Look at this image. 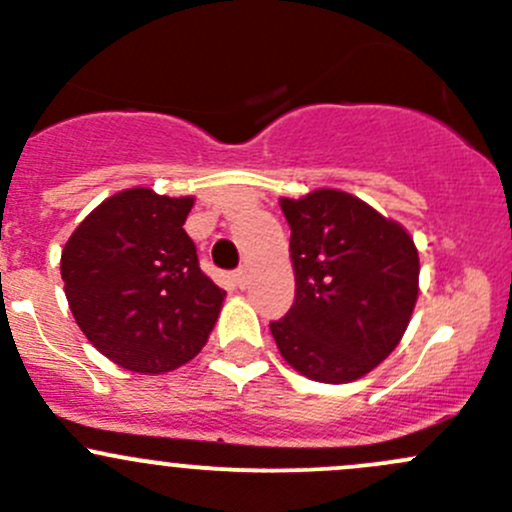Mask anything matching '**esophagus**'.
<instances>
[{"instance_id": "esophagus-1", "label": "esophagus", "mask_w": 512, "mask_h": 512, "mask_svg": "<svg viewBox=\"0 0 512 512\" xmlns=\"http://www.w3.org/2000/svg\"><path fill=\"white\" fill-rule=\"evenodd\" d=\"M232 280H235L237 287L245 289L247 285H250V270H247V267H240V270H237L235 275H232Z\"/></svg>"}]
</instances>
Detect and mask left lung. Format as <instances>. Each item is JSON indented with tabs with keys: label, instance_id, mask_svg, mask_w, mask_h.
Segmentation results:
<instances>
[{
	"label": "left lung",
	"instance_id": "obj_1",
	"mask_svg": "<svg viewBox=\"0 0 512 512\" xmlns=\"http://www.w3.org/2000/svg\"><path fill=\"white\" fill-rule=\"evenodd\" d=\"M294 267V304L270 324L299 374L349 384L404 337L418 299V250L396 220L344 190L280 198Z\"/></svg>",
	"mask_w": 512,
	"mask_h": 512
}]
</instances>
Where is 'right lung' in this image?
I'll use <instances>...</instances> for the list:
<instances>
[{"instance_id":"right-lung-1","label":"right lung","mask_w":512,"mask_h":512,"mask_svg":"<svg viewBox=\"0 0 512 512\" xmlns=\"http://www.w3.org/2000/svg\"><path fill=\"white\" fill-rule=\"evenodd\" d=\"M195 198L128 188L71 232L61 280L71 314L103 356L136 374L188 364L208 342L225 289L200 270L183 230Z\"/></svg>"}]
</instances>
